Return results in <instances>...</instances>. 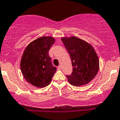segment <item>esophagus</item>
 <instances>
[{"instance_id":"1","label":"esophagus","mask_w":120,"mask_h":120,"mask_svg":"<svg viewBox=\"0 0 120 120\" xmlns=\"http://www.w3.org/2000/svg\"><path fill=\"white\" fill-rule=\"evenodd\" d=\"M57 68H58V70H61V68H62V66H61V65H60V66H58Z\"/></svg>"}]
</instances>
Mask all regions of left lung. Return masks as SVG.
I'll return each mask as SVG.
<instances>
[{"instance_id": "1", "label": "left lung", "mask_w": 120, "mask_h": 120, "mask_svg": "<svg viewBox=\"0 0 120 120\" xmlns=\"http://www.w3.org/2000/svg\"><path fill=\"white\" fill-rule=\"evenodd\" d=\"M70 56L72 72L66 75L72 85L80 86L87 84L95 77L99 68V60L93 47L76 37L62 38Z\"/></svg>"}]
</instances>
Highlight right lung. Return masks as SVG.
<instances>
[{"label":"right lung","instance_id":"right-lung-1","mask_svg":"<svg viewBox=\"0 0 120 120\" xmlns=\"http://www.w3.org/2000/svg\"><path fill=\"white\" fill-rule=\"evenodd\" d=\"M55 40L42 37L32 41L25 48L20 62V68L28 83L37 87L48 86L56 70L52 64L49 50Z\"/></svg>","mask_w":120,"mask_h":120}]
</instances>
